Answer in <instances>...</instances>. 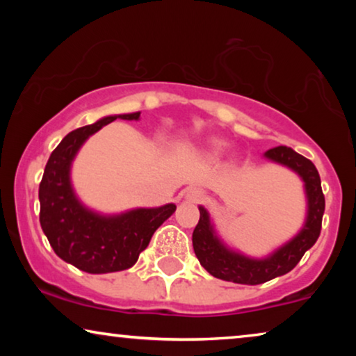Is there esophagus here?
Instances as JSON below:
<instances>
[{
    "label": "esophagus",
    "mask_w": 356,
    "mask_h": 356,
    "mask_svg": "<svg viewBox=\"0 0 356 356\" xmlns=\"http://www.w3.org/2000/svg\"><path fill=\"white\" fill-rule=\"evenodd\" d=\"M202 197H204V191L199 188H191L186 191V199H189V201H193V202L201 201Z\"/></svg>",
    "instance_id": "1"
}]
</instances>
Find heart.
<instances>
[{
  "instance_id": "1",
  "label": "heart",
  "mask_w": 356,
  "mask_h": 356,
  "mask_svg": "<svg viewBox=\"0 0 356 356\" xmlns=\"http://www.w3.org/2000/svg\"><path fill=\"white\" fill-rule=\"evenodd\" d=\"M220 147V143H218V140H216V143H213V149H218Z\"/></svg>"
}]
</instances>
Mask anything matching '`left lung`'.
Segmentation results:
<instances>
[{"mask_svg":"<svg viewBox=\"0 0 356 356\" xmlns=\"http://www.w3.org/2000/svg\"><path fill=\"white\" fill-rule=\"evenodd\" d=\"M264 157L290 168L301 178L306 194V218L296 235L266 257H250L228 248L211 220L207 209L199 206V222L193 232V248L199 262L217 279L241 285H259L275 277L285 275L298 264L301 257L319 238L324 216V194L314 163L293 149L279 145L267 150Z\"/></svg>","mask_w":356,"mask_h":356,"instance_id":"left-lung-1","label":"left lung"}]
</instances>
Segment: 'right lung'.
Returning <instances> with one entry per match:
<instances>
[{
  "label": "right lung",
  "mask_w": 356,
  "mask_h": 356,
  "mask_svg": "<svg viewBox=\"0 0 356 356\" xmlns=\"http://www.w3.org/2000/svg\"><path fill=\"white\" fill-rule=\"evenodd\" d=\"M140 111L110 115L71 131L48 159L38 188L40 225L58 257L89 274L129 269L147 248L154 232L177 211L175 204L138 207L121 213L95 212L76 196L71 165L82 144L116 118L138 121Z\"/></svg>",
  "instance_id": "add662e5"
}]
</instances>
